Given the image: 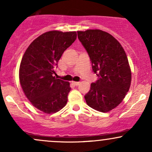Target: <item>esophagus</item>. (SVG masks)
Masks as SVG:
<instances>
[{
  "label": "esophagus",
  "instance_id": "34e87169",
  "mask_svg": "<svg viewBox=\"0 0 152 152\" xmlns=\"http://www.w3.org/2000/svg\"><path fill=\"white\" fill-rule=\"evenodd\" d=\"M72 83L74 85V86H78L80 84V82L78 81H72Z\"/></svg>",
  "mask_w": 152,
  "mask_h": 152
}]
</instances>
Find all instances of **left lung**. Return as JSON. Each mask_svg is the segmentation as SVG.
Returning <instances> with one entry per match:
<instances>
[{
  "label": "left lung",
  "instance_id": "1",
  "mask_svg": "<svg viewBox=\"0 0 152 152\" xmlns=\"http://www.w3.org/2000/svg\"><path fill=\"white\" fill-rule=\"evenodd\" d=\"M77 33L89 56L92 69L99 76L85 95L86 104L96 111L108 112L121 104L129 90L132 72L126 54L109 33L98 29Z\"/></svg>",
  "mask_w": 152,
  "mask_h": 152
}]
</instances>
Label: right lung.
I'll return each instance as SVG.
<instances>
[{"label":"right lung","mask_w":152,"mask_h":152,"mask_svg":"<svg viewBox=\"0 0 152 152\" xmlns=\"http://www.w3.org/2000/svg\"><path fill=\"white\" fill-rule=\"evenodd\" d=\"M76 36V31H48L36 38L23 54L19 69L20 86L32 105L46 114L57 112L66 105L70 83L53 74Z\"/></svg>","instance_id":"obj_1"}]
</instances>
